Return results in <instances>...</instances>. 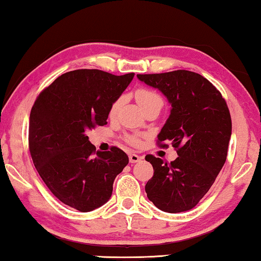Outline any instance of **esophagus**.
I'll list each match as a JSON object with an SVG mask.
<instances>
[{"label": "esophagus", "instance_id": "1", "mask_svg": "<svg viewBox=\"0 0 261 261\" xmlns=\"http://www.w3.org/2000/svg\"><path fill=\"white\" fill-rule=\"evenodd\" d=\"M129 160L131 163H136V162H139L140 160H143V156H139L138 154H130Z\"/></svg>", "mask_w": 261, "mask_h": 261}]
</instances>
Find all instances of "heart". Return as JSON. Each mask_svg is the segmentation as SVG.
<instances>
[{"label":"heart","instance_id":"heart-1","mask_svg":"<svg viewBox=\"0 0 261 261\" xmlns=\"http://www.w3.org/2000/svg\"><path fill=\"white\" fill-rule=\"evenodd\" d=\"M136 99H137V102H138L140 107L143 108V110L145 108H147L148 106L153 105V103H158V102L162 103V99L160 98V96H159L155 93V92L148 90V88H140V90L137 91L136 92ZM122 102H123V98H118L112 105V107H110V110H109V116L110 117L116 116V114L118 113V110H120V108H121ZM129 141L132 145H138L139 144V139L135 136L129 137Z\"/></svg>","mask_w":261,"mask_h":261}]
</instances>
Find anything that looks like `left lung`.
Masks as SVG:
<instances>
[{"label":"left lung","instance_id":"obj_1","mask_svg":"<svg viewBox=\"0 0 261 261\" xmlns=\"http://www.w3.org/2000/svg\"><path fill=\"white\" fill-rule=\"evenodd\" d=\"M137 78L160 91L170 103V115L158 140L169 141L178 155L169 165L146 155L154 175L145 191L167 213L191 210L208 192L226 162L231 137L226 100L201 74L187 70L137 74Z\"/></svg>","mask_w":261,"mask_h":261}]
</instances>
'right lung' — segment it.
Here are the masks:
<instances>
[{"label":"right lung","instance_id":"right-lung-1","mask_svg":"<svg viewBox=\"0 0 261 261\" xmlns=\"http://www.w3.org/2000/svg\"><path fill=\"white\" fill-rule=\"evenodd\" d=\"M135 73L95 69L62 74L35 100L30 114L29 146L35 169L63 204L91 212L112 197L116 176L129 163L122 149L95 152L86 131L107 124L112 105Z\"/></svg>","mask_w":261,"mask_h":261}]
</instances>
